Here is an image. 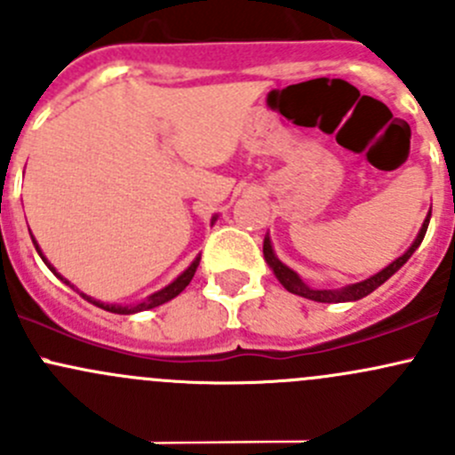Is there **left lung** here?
Listing matches in <instances>:
<instances>
[{
	"label": "left lung",
	"mask_w": 455,
	"mask_h": 455,
	"mask_svg": "<svg viewBox=\"0 0 455 455\" xmlns=\"http://www.w3.org/2000/svg\"><path fill=\"white\" fill-rule=\"evenodd\" d=\"M429 218H431V211L427 213L423 227H420L419 235H416V240L411 242L410 249H407L401 257H396L392 264H387L383 270H379V273L370 275V277L363 279V282L347 283V286L334 288V291H323V288L308 286V283H306L304 279L299 277V273H297V270H292L291 266H286L282 259H279L277 255H275L273 242H270L268 233H266V237H264V259H266V264L270 266V270H273L275 277L279 279V283H282V286L286 288L288 292H292V295H299V297H304V299L321 301V304H343V301H359V299H363V297H368L370 292H374L376 288L380 286V283L387 282V279L392 277V275L396 273V270L401 268V266L405 264V261L416 253V249H419L420 242H423L427 227H429Z\"/></svg>",
	"instance_id": "8db88e82"
}]
</instances>
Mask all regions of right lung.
<instances>
[{"instance_id":"1","label":"right lung","mask_w":455,"mask_h":455,"mask_svg":"<svg viewBox=\"0 0 455 455\" xmlns=\"http://www.w3.org/2000/svg\"><path fill=\"white\" fill-rule=\"evenodd\" d=\"M215 220H218V215H213V218H211V227H213V222H215ZM30 237H32V233H30ZM32 244H35L36 253H39L41 259H44V264L48 266V268L52 270V273L57 275V277L61 279L63 283H68V286H70V288H75V291L79 292V295L84 297L85 301H90V304L99 306V308L108 310V313H114V315H134V313H142V310H151V308H158V306L167 304V301H172L173 297H178V295H180L182 291H185L187 286H189V282H191V279H194L196 270H198V264H200V255H198V257H196L194 261H191L189 266H187L185 270H182L180 275H178L176 279H173L172 283H167V286H164V288H160V291L151 292V295H149V297H145V299H142V301H136V304H127V306H125V304H108V301H100V299H94V297L85 295V292H81L79 288L75 286V283H70V282H68V279L63 277V275H59V273H57V268H54V266L50 264V261H48V257L44 255V251H41V246L36 244V240H35V237H32Z\"/></svg>"}]
</instances>
